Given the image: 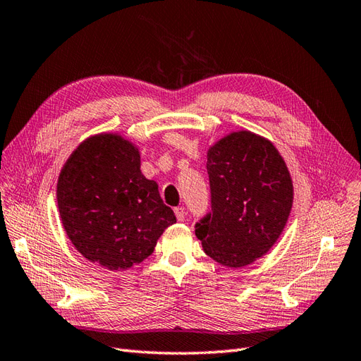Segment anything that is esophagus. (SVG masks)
I'll return each mask as SVG.
<instances>
[{
  "mask_svg": "<svg viewBox=\"0 0 361 361\" xmlns=\"http://www.w3.org/2000/svg\"><path fill=\"white\" fill-rule=\"evenodd\" d=\"M174 215H176L178 221H183L185 220V209H183V207L182 206L174 207Z\"/></svg>",
  "mask_w": 361,
  "mask_h": 361,
  "instance_id": "34e87169",
  "label": "esophagus"
}]
</instances>
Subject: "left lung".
<instances>
[{
    "label": "left lung",
    "mask_w": 361,
    "mask_h": 361,
    "mask_svg": "<svg viewBox=\"0 0 361 361\" xmlns=\"http://www.w3.org/2000/svg\"><path fill=\"white\" fill-rule=\"evenodd\" d=\"M212 211L195 224L204 253L231 268L268 253L285 228L293 185L269 140L238 130L207 150Z\"/></svg>",
    "instance_id": "8db88e82"
}]
</instances>
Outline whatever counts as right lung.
<instances>
[{"label": "right lung", "instance_id": "right-lung-1", "mask_svg": "<svg viewBox=\"0 0 361 361\" xmlns=\"http://www.w3.org/2000/svg\"><path fill=\"white\" fill-rule=\"evenodd\" d=\"M57 203L75 248L111 271L143 262L176 223L158 183L141 173L137 146L117 134L93 135L72 152L60 171Z\"/></svg>", "mask_w": 361, "mask_h": 361}]
</instances>
